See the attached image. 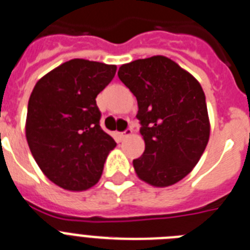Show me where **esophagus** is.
<instances>
[{
    "label": "esophagus",
    "mask_w": 250,
    "mask_h": 250,
    "mask_svg": "<svg viewBox=\"0 0 250 250\" xmlns=\"http://www.w3.org/2000/svg\"><path fill=\"white\" fill-rule=\"evenodd\" d=\"M131 134H133V130L129 127V129H126L125 131H123V133L117 134V137H119V139L120 140H123V139H125L126 137H129V135H131Z\"/></svg>",
    "instance_id": "esophagus-1"
}]
</instances>
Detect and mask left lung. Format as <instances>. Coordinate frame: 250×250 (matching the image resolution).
<instances>
[{"label":"left lung","instance_id":"8db88e82","mask_svg":"<svg viewBox=\"0 0 250 250\" xmlns=\"http://www.w3.org/2000/svg\"><path fill=\"white\" fill-rule=\"evenodd\" d=\"M117 75L137 97L146 142L144 153L133 161L135 172L153 187L180 181L198 164L209 139L201 84L165 56L125 63Z\"/></svg>","mask_w":250,"mask_h":250}]
</instances>
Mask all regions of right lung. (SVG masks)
<instances>
[{"label": "right lung", "instance_id": "1", "mask_svg": "<svg viewBox=\"0 0 250 250\" xmlns=\"http://www.w3.org/2000/svg\"><path fill=\"white\" fill-rule=\"evenodd\" d=\"M116 66L70 60L37 82L28 103L25 134L43 174L67 190L97 184L110 150L116 147L100 125L96 97Z\"/></svg>", "mask_w": 250, "mask_h": 250}]
</instances>
